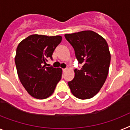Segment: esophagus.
<instances>
[{"label": "esophagus", "mask_w": 130, "mask_h": 130, "mask_svg": "<svg viewBox=\"0 0 130 130\" xmlns=\"http://www.w3.org/2000/svg\"><path fill=\"white\" fill-rule=\"evenodd\" d=\"M67 68L63 69V73H65V72L67 71Z\"/></svg>", "instance_id": "obj_1"}]
</instances>
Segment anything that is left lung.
<instances>
[{"mask_svg": "<svg viewBox=\"0 0 130 130\" xmlns=\"http://www.w3.org/2000/svg\"><path fill=\"white\" fill-rule=\"evenodd\" d=\"M73 47L81 68L75 69V77L68 82L72 94L79 99L92 98L102 88L108 74L110 53L104 38L90 30L65 34Z\"/></svg>", "mask_w": 130, "mask_h": 130, "instance_id": "obj_1", "label": "left lung"}]
</instances>
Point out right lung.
Listing matches in <instances>:
<instances>
[{
  "instance_id": "add662e5",
  "label": "right lung",
  "mask_w": 130,
  "mask_h": 130,
  "mask_svg": "<svg viewBox=\"0 0 130 130\" xmlns=\"http://www.w3.org/2000/svg\"><path fill=\"white\" fill-rule=\"evenodd\" d=\"M61 40L60 36L34 34L17 47L15 63L18 77L27 92L36 99H44L52 95L61 78V69L46 65Z\"/></svg>"
}]
</instances>
